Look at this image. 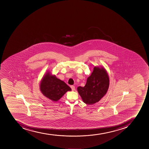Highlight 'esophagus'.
I'll use <instances>...</instances> for the list:
<instances>
[{
	"mask_svg": "<svg viewBox=\"0 0 149 149\" xmlns=\"http://www.w3.org/2000/svg\"><path fill=\"white\" fill-rule=\"evenodd\" d=\"M70 87H71V89H72V91H74V90H75V87L74 85H71V86H70Z\"/></svg>",
	"mask_w": 149,
	"mask_h": 149,
	"instance_id": "esophagus-1",
	"label": "esophagus"
}]
</instances>
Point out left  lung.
Here are the masks:
<instances>
[{"label": "left lung", "instance_id": "left-lung-1", "mask_svg": "<svg viewBox=\"0 0 149 149\" xmlns=\"http://www.w3.org/2000/svg\"><path fill=\"white\" fill-rule=\"evenodd\" d=\"M109 85V76L106 69L95 66L85 86L78 87L77 90L84 103L93 105L106 94Z\"/></svg>", "mask_w": 149, "mask_h": 149}]
</instances>
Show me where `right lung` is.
<instances>
[{"instance_id":"add662e5","label":"right lung","mask_w":149,"mask_h":149,"mask_svg":"<svg viewBox=\"0 0 149 149\" xmlns=\"http://www.w3.org/2000/svg\"><path fill=\"white\" fill-rule=\"evenodd\" d=\"M40 88L41 93L54 102L59 100L68 91L71 90L64 81L57 78L49 71L42 78Z\"/></svg>"}]
</instances>
